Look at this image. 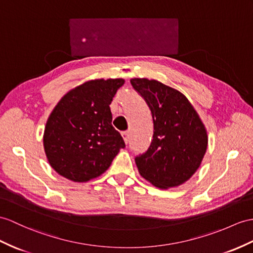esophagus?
Returning a JSON list of instances; mask_svg holds the SVG:
<instances>
[{"label": "esophagus", "instance_id": "esophagus-1", "mask_svg": "<svg viewBox=\"0 0 253 253\" xmlns=\"http://www.w3.org/2000/svg\"><path fill=\"white\" fill-rule=\"evenodd\" d=\"M122 136H123V139H125V141H126V144H127L128 143V137H130V132H128V131L123 132Z\"/></svg>", "mask_w": 253, "mask_h": 253}]
</instances>
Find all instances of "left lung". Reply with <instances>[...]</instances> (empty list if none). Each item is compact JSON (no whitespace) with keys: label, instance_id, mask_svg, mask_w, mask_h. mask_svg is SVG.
Returning a JSON list of instances; mask_svg holds the SVG:
<instances>
[{"label":"left lung","instance_id":"8db88e82","mask_svg":"<svg viewBox=\"0 0 253 253\" xmlns=\"http://www.w3.org/2000/svg\"><path fill=\"white\" fill-rule=\"evenodd\" d=\"M131 84L151 110V144L135 157L139 174L161 189L191 178L207 148V132L198 113L181 92L157 80L133 78Z\"/></svg>","mask_w":253,"mask_h":253}]
</instances>
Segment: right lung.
<instances>
[{"label":"right lung","mask_w":253,"mask_h":253,"mask_svg":"<svg viewBox=\"0 0 253 253\" xmlns=\"http://www.w3.org/2000/svg\"><path fill=\"white\" fill-rule=\"evenodd\" d=\"M125 80L96 79L78 85L61 98L46 123L44 148L58 174L85 182L105 171L126 147L112 126L109 105Z\"/></svg>","instance_id":"obj_1"}]
</instances>
